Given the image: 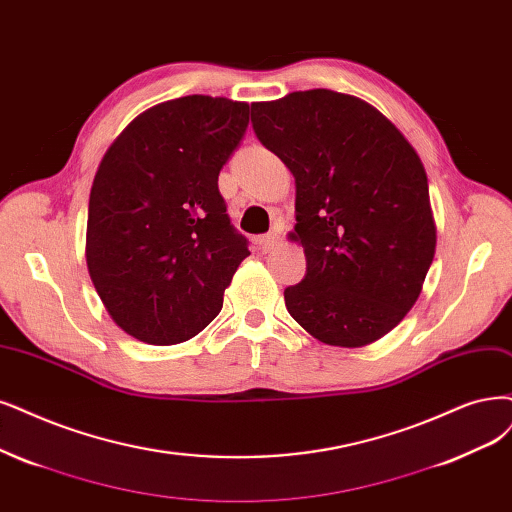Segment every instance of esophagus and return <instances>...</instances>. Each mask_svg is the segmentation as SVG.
<instances>
[{"label":"esophagus","mask_w":512,"mask_h":512,"mask_svg":"<svg viewBox=\"0 0 512 512\" xmlns=\"http://www.w3.org/2000/svg\"><path fill=\"white\" fill-rule=\"evenodd\" d=\"M276 242H278V236H276L274 232H270V234H263V236L255 238V244L259 246V251H263V253L272 251L274 246H276Z\"/></svg>","instance_id":"obj_1"}]
</instances>
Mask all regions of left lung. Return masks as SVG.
I'll return each mask as SVG.
<instances>
[{
    "label": "left lung",
    "mask_w": 512,
    "mask_h": 512,
    "mask_svg": "<svg viewBox=\"0 0 512 512\" xmlns=\"http://www.w3.org/2000/svg\"><path fill=\"white\" fill-rule=\"evenodd\" d=\"M257 139L295 177L306 276L289 314L318 342L361 348L401 323L437 246L426 170L369 103L314 88L251 105Z\"/></svg>",
    "instance_id": "8db88e82"
}]
</instances>
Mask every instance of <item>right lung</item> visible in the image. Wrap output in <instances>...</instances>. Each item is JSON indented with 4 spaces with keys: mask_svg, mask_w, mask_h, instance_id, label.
I'll return each mask as SVG.
<instances>
[{
    "mask_svg": "<svg viewBox=\"0 0 512 512\" xmlns=\"http://www.w3.org/2000/svg\"><path fill=\"white\" fill-rule=\"evenodd\" d=\"M246 126V103L189 94L143 111L101 160L86 263L113 323L139 342L198 335L251 255L217 185Z\"/></svg>",
    "mask_w": 512,
    "mask_h": 512,
    "instance_id": "right-lung-1",
    "label": "right lung"
}]
</instances>
